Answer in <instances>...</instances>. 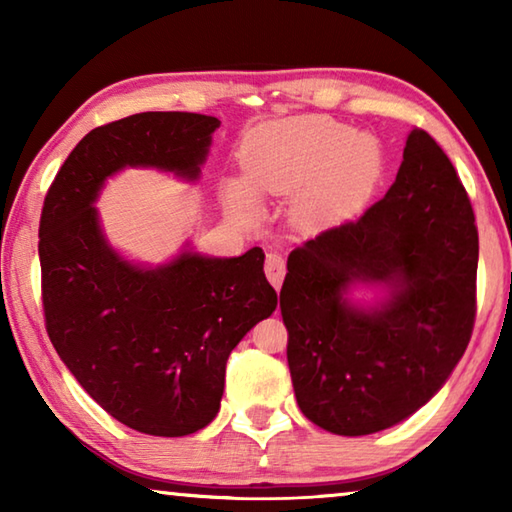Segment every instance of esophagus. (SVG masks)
Listing matches in <instances>:
<instances>
[{
	"label": "esophagus",
	"instance_id": "obj_1",
	"mask_svg": "<svg viewBox=\"0 0 512 512\" xmlns=\"http://www.w3.org/2000/svg\"><path fill=\"white\" fill-rule=\"evenodd\" d=\"M264 273H266V277H268V282H271L275 289H280L284 275H287V264H284V259H282L280 255L271 253V255H266Z\"/></svg>",
	"mask_w": 512,
	"mask_h": 512
}]
</instances>
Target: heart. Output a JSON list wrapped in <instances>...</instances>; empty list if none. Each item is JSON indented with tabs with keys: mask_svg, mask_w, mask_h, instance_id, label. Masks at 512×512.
I'll return each mask as SVG.
<instances>
[{
	"mask_svg": "<svg viewBox=\"0 0 512 512\" xmlns=\"http://www.w3.org/2000/svg\"><path fill=\"white\" fill-rule=\"evenodd\" d=\"M246 180H230V201L250 205L255 192L300 198L302 219L318 228L348 221L375 192L384 173V153L372 135L354 133L329 117L273 121L248 133L241 146Z\"/></svg>",
	"mask_w": 512,
	"mask_h": 512,
	"instance_id": "heart-1",
	"label": "heart"
}]
</instances>
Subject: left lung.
<instances>
[{"label": "left lung", "mask_w": 512, "mask_h": 512, "mask_svg": "<svg viewBox=\"0 0 512 512\" xmlns=\"http://www.w3.org/2000/svg\"><path fill=\"white\" fill-rule=\"evenodd\" d=\"M476 264L461 178L413 128L388 194L289 255L280 309L300 411L339 436H368L427 404L470 343ZM354 281L392 293L375 310L354 308L344 298Z\"/></svg>", "instance_id": "obj_1"}]
</instances>
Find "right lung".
I'll return each mask as SVG.
<instances>
[{"label":"right lung","mask_w":512,"mask_h":512,"mask_svg":"<svg viewBox=\"0 0 512 512\" xmlns=\"http://www.w3.org/2000/svg\"><path fill=\"white\" fill-rule=\"evenodd\" d=\"M219 126L196 112H140L94 128L42 205L49 339L103 411L149 436H187L214 420L230 352L273 314L277 293L262 248L230 259L183 253L160 268L128 264L103 239L92 203L124 167L198 178Z\"/></svg>","instance_id":"right-lung-1"}]
</instances>
